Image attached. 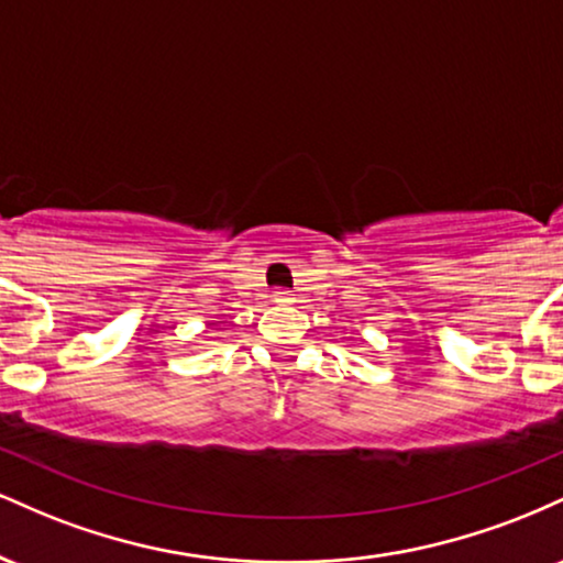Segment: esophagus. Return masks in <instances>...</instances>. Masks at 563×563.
I'll list each match as a JSON object with an SVG mask.
<instances>
[{
  "label": "esophagus",
  "instance_id": "esophagus-1",
  "mask_svg": "<svg viewBox=\"0 0 563 563\" xmlns=\"http://www.w3.org/2000/svg\"><path fill=\"white\" fill-rule=\"evenodd\" d=\"M290 296H294V294H290V290H286V288H275L273 290L275 301H290Z\"/></svg>",
  "mask_w": 563,
  "mask_h": 563
}]
</instances>
